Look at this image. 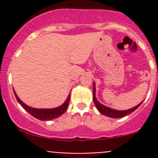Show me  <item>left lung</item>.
Masks as SVG:
<instances>
[{"instance_id":"8db88e82","label":"left lung","mask_w":158,"mask_h":158,"mask_svg":"<svg viewBox=\"0 0 158 158\" xmlns=\"http://www.w3.org/2000/svg\"><path fill=\"white\" fill-rule=\"evenodd\" d=\"M93 101H94V104L95 105H96L97 110H98L101 114L106 115V116L111 117V118H122V117L126 116V115H129V114H131V112H133L134 111H135V110H136L142 103V102H141L140 104H138L137 106L132 107V108H131V109L126 110V111H117V110L112 109V108L106 107V106L100 104V102H98V100H96L95 83H93Z\"/></svg>"}]
</instances>
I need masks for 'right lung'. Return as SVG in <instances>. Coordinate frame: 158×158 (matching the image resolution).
Here are the masks:
<instances>
[{
	"mask_svg": "<svg viewBox=\"0 0 158 158\" xmlns=\"http://www.w3.org/2000/svg\"><path fill=\"white\" fill-rule=\"evenodd\" d=\"M14 94L16 96V98L17 101L19 102V104L30 115H31L32 116H34L35 118H38V119H40V120H51V119H54V118H58L60 115H62L67 110V107H68V105H69V102L70 100V94H69L65 101L64 102V104L59 106V107H55V108H51V109H38V108H33V107H31L27 106V104H25L18 97L15 90H14Z\"/></svg>",
	"mask_w": 158,
	"mask_h": 158,
	"instance_id": "right-lung-1",
	"label": "right lung"
}]
</instances>
